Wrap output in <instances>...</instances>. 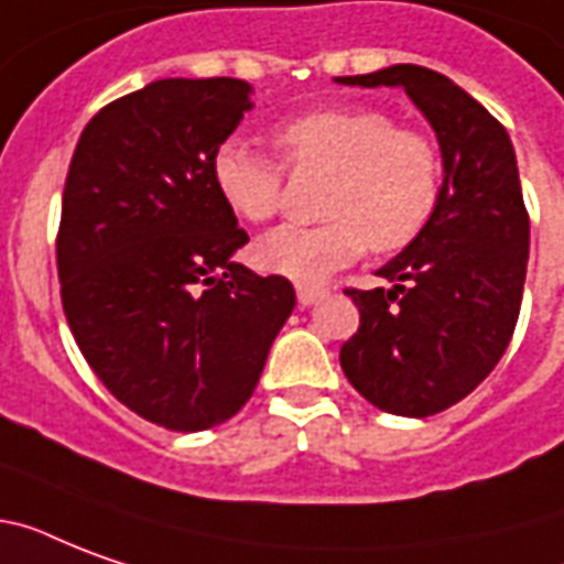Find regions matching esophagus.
Here are the masks:
<instances>
[{"label": "esophagus", "mask_w": 564, "mask_h": 564, "mask_svg": "<svg viewBox=\"0 0 564 564\" xmlns=\"http://www.w3.org/2000/svg\"><path fill=\"white\" fill-rule=\"evenodd\" d=\"M295 292H299L301 307H310V304H316V301H322L327 295L325 286H304V283Z\"/></svg>", "instance_id": "1"}]
</instances>
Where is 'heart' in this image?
<instances>
[{
	"label": "heart",
	"mask_w": 564,
	"mask_h": 564,
	"mask_svg": "<svg viewBox=\"0 0 564 564\" xmlns=\"http://www.w3.org/2000/svg\"><path fill=\"white\" fill-rule=\"evenodd\" d=\"M274 145L292 172H330L318 225H286L257 246L263 269L316 283L366 251L398 254L430 228L442 202L445 163L436 140L380 108H316L283 119ZM221 202L263 225L283 204V166L230 137L210 163Z\"/></svg>",
	"instance_id": "heart-1"
}]
</instances>
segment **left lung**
<instances>
[{
  "mask_svg": "<svg viewBox=\"0 0 564 564\" xmlns=\"http://www.w3.org/2000/svg\"><path fill=\"white\" fill-rule=\"evenodd\" d=\"M336 82L403 87L445 161L430 228L377 272L392 290H345L360 327L339 351L345 377L377 410L427 419L471 394L516 334L530 254L516 149L480 101L427 66Z\"/></svg>",
  "mask_w": 564,
  "mask_h": 564,
  "instance_id": "1",
  "label": "left lung"
}]
</instances>
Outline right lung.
<instances>
[{"label": "right lung", "mask_w": 564, "mask_h": 564, "mask_svg": "<svg viewBox=\"0 0 564 564\" xmlns=\"http://www.w3.org/2000/svg\"><path fill=\"white\" fill-rule=\"evenodd\" d=\"M239 78H163L110 101L75 145L57 228L61 304L84 360L119 403L195 433L254 394L295 307L260 278L213 184V154L251 108Z\"/></svg>", "instance_id": "1"}]
</instances>
